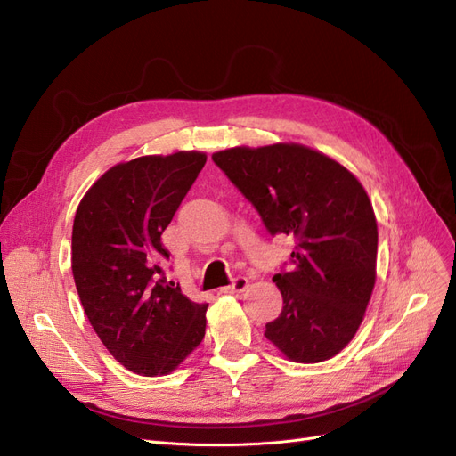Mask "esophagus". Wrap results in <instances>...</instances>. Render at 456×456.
<instances>
[{"label":"esophagus","instance_id":"obj_1","mask_svg":"<svg viewBox=\"0 0 456 456\" xmlns=\"http://www.w3.org/2000/svg\"><path fill=\"white\" fill-rule=\"evenodd\" d=\"M247 285H248V279H247V277H243V275H238V277H233V281L230 282L228 287H223V289H221V292H224V294L243 292V290L247 289Z\"/></svg>","mask_w":456,"mask_h":456}]
</instances>
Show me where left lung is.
I'll use <instances>...</instances> for the list:
<instances>
[{
  "instance_id": "8db88e82",
  "label": "left lung",
  "mask_w": 456,
  "mask_h": 456,
  "mask_svg": "<svg viewBox=\"0 0 456 456\" xmlns=\"http://www.w3.org/2000/svg\"><path fill=\"white\" fill-rule=\"evenodd\" d=\"M272 235H290V272L273 282L281 315L264 336L294 362L338 354L364 319L375 285L378 223L362 184L336 160L296 143L213 154Z\"/></svg>"
}]
</instances>
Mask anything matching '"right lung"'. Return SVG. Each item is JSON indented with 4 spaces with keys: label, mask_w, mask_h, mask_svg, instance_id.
Returning <instances> with one entry per match:
<instances>
[{
    "label": "right lung",
    "mask_w": 456,
    "mask_h": 456,
    "mask_svg": "<svg viewBox=\"0 0 456 456\" xmlns=\"http://www.w3.org/2000/svg\"><path fill=\"white\" fill-rule=\"evenodd\" d=\"M206 160L192 151L118 164L75 213L71 270L83 309L115 360L147 378L174 371L206 336L208 304L162 277V233Z\"/></svg>",
    "instance_id": "right-lung-1"
}]
</instances>
